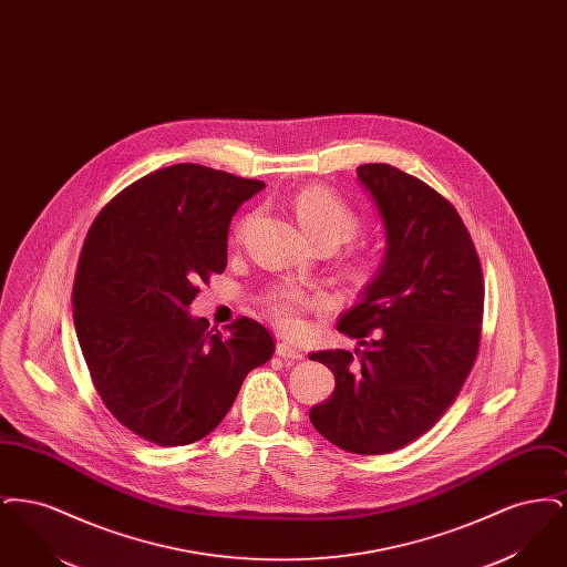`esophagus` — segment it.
<instances>
[{"label":"esophagus","mask_w":567,"mask_h":567,"mask_svg":"<svg viewBox=\"0 0 567 567\" xmlns=\"http://www.w3.org/2000/svg\"><path fill=\"white\" fill-rule=\"evenodd\" d=\"M276 354L282 357V359H293V361L303 357V352L299 351L293 344H289V342H278L276 344Z\"/></svg>","instance_id":"34e87169"}]
</instances>
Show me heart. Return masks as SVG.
<instances>
[{"instance_id":"heart-1","label":"heart","mask_w":567,"mask_h":567,"mask_svg":"<svg viewBox=\"0 0 567 567\" xmlns=\"http://www.w3.org/2000/svg\"><path fill=\"white\" fill-rule=\"evenodd\" d=\"M293 213L306 236L315 244L323 240L347 243L359 229V216L354 215L351 206L324 187L299 190L293 197ZM323 303V296L306 291L293 282L274 285L264 296V306L271 321L287 331H297L301 327V315Z\"/></svg>"}]
</instances>
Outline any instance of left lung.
Here are the masks:
<instances>
[{
	"label": "left lung",
	"instance_id": "1",
	"mask_svg": "<svg viewBox=\"0 0 567 567\" xmlns=\"http://www.w3.org/2000/svg\"><path fill=\"white\" fill-rule=\"evenodd\" d=\"M386 234V252L338 331L361 351L312 352L336 389L312 405L315 430L342 451L384 455L430 432L472 372L485 282L474 243L449 199L386 163L357 167Z\"/></svg>",
	"mask_w": 567,
	"mask_h": 567
}]
</instances>
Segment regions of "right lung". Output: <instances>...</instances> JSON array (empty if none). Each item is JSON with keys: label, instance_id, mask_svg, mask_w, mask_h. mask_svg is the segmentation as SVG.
I'll list each match as a JSON object with an SVG mask.
<instances>
[{"label": "right lung", "instance_id": "obj_1", "mask_svg": "<svg viewBox=\"0 0 567 567\" xmlns=\"http://www.w3.org/2000/svg\"><path fill=\"white\" fill-rule=\"evenodd\" d=\"M264 187L176 163L112 197L82 244L72 291L82 357L114 419L153 444L208 435L274 354L270 331L248 317L220 333L187 312L197 285L227 266L231 216Z\"/></svg>", "mask_w": 567, "mask_h": 567}]
</instances>
